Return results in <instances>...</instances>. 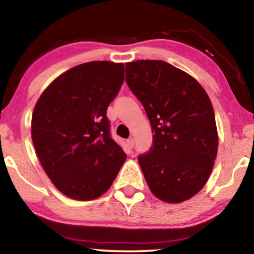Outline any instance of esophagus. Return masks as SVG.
I'll return each mask as SVG.
<instances>
[{"label":"esophagus","mask_w":254,"mask_h":254,"mask_svg":"<svg viewBox=\"0 0 254 254\" xmlns=\"http://www.w3.org/2000/svg\"><path fill=\"white\" fill-rule=\"evenodd\" d=\"M127 146H128V148H133V147H134V139H133V137H129V139L127 140Z\"/></svg>","instance_id":"1"}]
</instances>
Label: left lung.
<instances>
[{
  "mask_svg": "<svg viewBox=\"0 0 254 254\" xmlns=\"http://www.w3.org/2000/svg\"><path fill=\"white\" fill-rule=\"evenodd\" d=\"M126 82L152 126V147L137 156L149 190L165 202L195 195L218 152L213 106L194 77L160 60L126 64Z\"/></svg>",
  "mask_w": 254,
  "mask_h": 254,
  "instance_id": "obj_1",
  "label": "left lung"
}]
</instances>
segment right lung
I'll list each match as a JSON object with an SVG mask.
<instances>
[{"instance_id":"right-lung-1","label":"right lung","mask_w":254,"mask_h":254,"mask_svg":"<svg viewBox=\"0 0 254 254\" xmlns=\"http://www.w3.org/2000/svg\"><path fill=\"white\" fill-rule=\"evenodd\" d=\"M124 80V64L87 62L56 77L37 100L31 117L36 154L56 189L71 199L107 192L126 160L106 115Z\"/></svg>"}]
</instances>
